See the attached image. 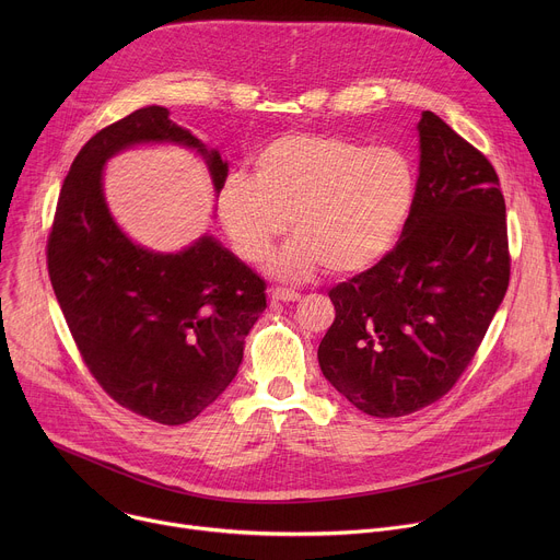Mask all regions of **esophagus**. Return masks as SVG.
I'll return each instance as SVG.
<instances>
[{"label":"esophagus","instance_id":"esophagus-1","mask_svg":"<svg viewBox=\"0 0 560 560\" xmlns=\"http://www.w3.org/2000/svg\"><path fill=\"white\" fill-rule=\"evenodd\" d=\"M270 296H272V301H283V303H290V301H299V299H301L299 292L288 290V288H275V290L270 292Z\"/></svg>","mask_w":560,"mask_h":560}]
</instances>
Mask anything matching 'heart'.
<instances>
[{
    "label": "heart",
    "mask_w": 560,
    "mask_h": 560,
    "mask_svg": "<svg viewBox=\"0 0 560 560\" xmlns=\"http://www.w3.org/2000/svg\"><path fill=\"white\" fill-rule=\"evenodd\" d=\"M415 192V166L401 150L294 132L257 154L255 175L223 179L217 212L234 253L250 264L268 257L292 219L296 236L268 268L305 281L322 266L350 275L383 259L408 223Z\"/></svg>",
    "instance_id": "1"
}]
</instances>
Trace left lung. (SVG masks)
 I'll return each mask as SVG.
<instances>
[{"mask_svg":"<svg viewBox=\"0 0 560 560\" xmlns=\"http://www.w3.org/2000/svg\"><path fill=\"white\" fill-rule=\"evenodd\" d=\"M412 212L394 250L330 290L324 376L361 412L412 415L452 389L508 292L505 199L497 171L425 110Z\"/></svg>","mask_w":560,"mask_h":560,"instance_id":"8db88e82","label":"left lung"}]
</instances>
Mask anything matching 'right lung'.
Segmentation results:
<instances>
[{"label":"right lung","mask_w":560,"mask_h":560,"mask_svg":"<svg viewBox=\"0 0 560 560\" xmlns=\"http://www.w3.org/2000/svg\"><path fill=\"white\" fill-rule=\"evenodd\" d=\"M139 143L195 150L219 195L228 177L221 154L177 126L168 108H139L74 156L48 236V275L97 383L126 410L182 425L236 376L246 337L266 310V281L210 232L179 253H154L117 225L104 166Z\"/></svg>","instance_id":"right-lung-1"}]
</instances>
